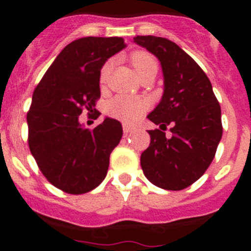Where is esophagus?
<instances>
[{
    "instance_id": "obj_1",
    "label": "esophagus",
    "mask_w": 251,
    "mask_h": 251,
    "mask_svg": "<svg viewBox=\"0 0 251 251\" xmlns=\"http://www.w3.org/2000/svg\"><path fill=\"white\" fill-rule=\"evenodd\" d=\"M134 129H136V128L133 127V126H130V124H123V132L124 133H130V132H133Z\"/></svg>"
}]
</instances>
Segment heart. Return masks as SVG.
<instances>
[{
	"label": "heart",
	"instance_id": "1",
	"mask_svg": "<svg viewBox=\"0 0 251 251\" xmlns=\"http://www.w3.org/2000/svg\"><path fill=\"white\" fill-rule=\"evenodd\" d=\"M130 61H132L133 68H134L136 73L138 74V76L145 72H147L148 69L158 68L156 57L151 55L150 52H146V51H137V52L132 54ZM109 70L110 61H106L101 66L100 74H99V83H100L101 86L106 83ZM148 106H150L148 100L143 98L128 97V95H118V97L113 98L112 100H109V103L106 105V112L113 118L130 123V122H134L138 118H141L142 115L145 114L146 110L148 109Z\"/></svg>",
	"mask_w": 251,
	"mask_h": 251
}]
</instances>
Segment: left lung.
<instances>
[{
  "mask_svg": "<svg viewBox=\"0 0 251 251\" xmlns=\"http://www.w3.org/2000/svg\"><path fill=\"white\" fill-rule=\"evenodd\" d=\"M133 40L158 57L165 77L162 100L148 115L159 129L148 130L151 143L142 153V170L153 185L179 191L211 165L223 137L220 104L207 75L178 45L157 36ZM168 125L170 139L164 133Z\"/></svg>",
  "mask_w": 251,
  "mask_h": 251,
  "instance_id": "obj_1",
  "label": "left lung"
}]
</instances>
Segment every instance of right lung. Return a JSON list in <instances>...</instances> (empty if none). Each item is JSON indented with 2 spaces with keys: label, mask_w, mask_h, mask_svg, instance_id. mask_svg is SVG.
<instances>
[{
  "label": "right lung",
  "mask_w": 251,
  "mask_h": 251,
  "mask_svg": "<svg viewBox=\"0 0 251 251\" xmlns=\"http://www.w3.org/2000/svg\"><path fill=\"white\" fill-rule=\"evenodd\" d=\"M124 48L123 37L75 40L57 55L34 90L27 112L30 152L49 182L66 194H86L100 185L110 153L123 136L115 119L105 118L89 129L79 123V115L95 110L101 66ZM95 114L97 119L100 113Z\"/></svg>",
  "instance_id": "add662e5"
}]
</instances>
